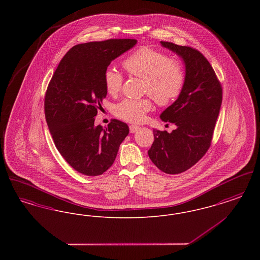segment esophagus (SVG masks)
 Instances as JSON below:
<instances>
[{"label":"esophagus","instance_id":"esophagus-1","mask_svg":"<svg viewBox=\"0 0 260 260\" xmlns=\"http://www.w3.org/2000/svg\"><path fill=\"white\" fill-rule=\"evenodd\" d=\"M139 128H140L139 126L135 125V124H131V125H129V132H131L132 134H135V133H136V132L139 129Z\"/></svg>","mask_w":260,"mask_h":260}]
</instances>
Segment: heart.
<instances>
[{
	"label": "heart",
	"mask_w": 260,
	"mask_h": 260,
	"mask_svg": "<svg viewBox=\"0 0 260 260\" xmlns=\"http://www.w3.org/2000/svg\"><path fill=\"white\" fill-rule=\"evenodd\" d=\"M129 75L144 80V89L160 105H168L177 99L185 85V66L180 60L171 59L164 51L150 47H140L123 61ZM123 76L114 68H107L103 75L104 87L108 94L117 95L123 85ZM152 102L149 99H125L114 107L119 119L129 123H140Z\"/></svg>",
	"instance_id": "b5f03b06"
}]
</instances>
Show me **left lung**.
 Listing matches in <instances>:
<instances>
[{
    "label": "left lung",
    "mask_w": 260,
    "mask_h": 260,
    "mask_svg": "<svg viewBox=\"0 0 260 260\" xmlns=\"http://www.w3.org/2000/svg\"><path fill=\"white\" fill-rule=\"evenodd\" d=\"M184 62L186 81L180 95L161 114L172 133L154 129L149 158L164 173L177 174L193 167L209 150L222 102V87L210 62L191 47L161 42Z\"/></svg>",
    "instance_id": "8db88e82"
}]
</instances>
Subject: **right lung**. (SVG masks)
Returning <instances> with one entry per match:
<instances>
[{"label":"right lung","mask_w":260,"mask_h":260,"mask_svg":"<svg viewBox=\"0 0 260 260\" xmlns=\"http://www.w3.org/2000/svg\"><path fill=\"white\" fill-rule=\"evenodd\" d=\"M135 39L80 44L59 62L45 95V115L53 142L64 160L88 176L105 173L115 161L128 126L94 120L107 91L103 75L115 58L136 45Z\"/></svg>","instance_id":"right-lung-1"}]
</instances>
